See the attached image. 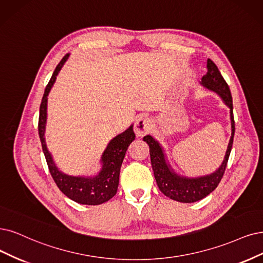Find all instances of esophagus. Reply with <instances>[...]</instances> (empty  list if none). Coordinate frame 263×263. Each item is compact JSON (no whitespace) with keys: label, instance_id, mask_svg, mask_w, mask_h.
Wrapping results in <instances>:
<instances>
[{"label":"esophagus","instance_id":"obj_1","mask_svg":"<svg viewBox=\"0 0 263 263\" xmlns=\"http://www.w3.org/2000/svg\"><path fill=\"white\" fill-rule=\"evenodd\" d=\"M153 126V122L149 118H139L134 124V132L138 137H144L147 134Z\"/></svg>","mask_w":263,"mask_h":263}]
</instances>
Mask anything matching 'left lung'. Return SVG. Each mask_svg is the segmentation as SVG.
Segmentation results:
<instances>
[{
  "label": "left lung",
  "instance_id": "1",
  "mask_svg": "<svg viewBox=\"0 0 263 263\" xmlns=\"http://www.w3.org/2000/svg\"><path fill=\"white\" fill-rule=\"evenodd\" d=\"M207 73L201 78V84L206 86L207 89L215 91L218 93L221 99L230 107V116H231V125H232V135L230 139L229 146L226 153L224 160H223L220 168L211 173L210 176L200 177L195 179L183 178L174 173L170 166H168L162 148L159 143L151 135L144 137V141L148 144L151 161L154 171L155 179H156L157 185L159 190L167 197L177 200L180 202H195L205 198L207 195L215 191L219 185V183L224 174L228 160L230 157V153L233 145V139H234L235 132V121L233 116V101L230 87L219 71L218 67L211 60L207 62Z\"/></svg>",
  "mask_w": 263,
  "mask_h": 263
}]
</instances>
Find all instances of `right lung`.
I'll use <instances>...</instances> for the list:
<instances>
[{
  "label": "right lung",
  "mask_w": 263,
  "mask_h": 263,
  "mask_svg": "<svg viewBox=\"0 0 263 263\" xmlns=\"http://www.w3.org/2000/svg\"><path fill=\"white\" fill-rule=\"evenodd\" d=\"M68 57H69V54H66L63 57V60L60 62V64L56 66L51 80L48 81L45 87L42 102L40 105V115H39V137H40L42 149L47 162L48 170H50L51 176L55 181L58 189H60L68 198H70L71 200L78 203L96 206L108 201L116 195L117 190H118L121 164L125 156L126 149H128L129 145L135 139V134L133 132V126L131 125L128 130H125L123 133L117 135L115 139L110 141L102 156L103 168L96 177H69L62 173L61 171H58L52 159L51 154L48 153L46 148V144L44 140L46 122V103L48 92L51 91V87L53 86L56 80V77L62 69V67L67 61Z\"/></svg>",
  "instance_id": "add662e5"
}]
</instances>
